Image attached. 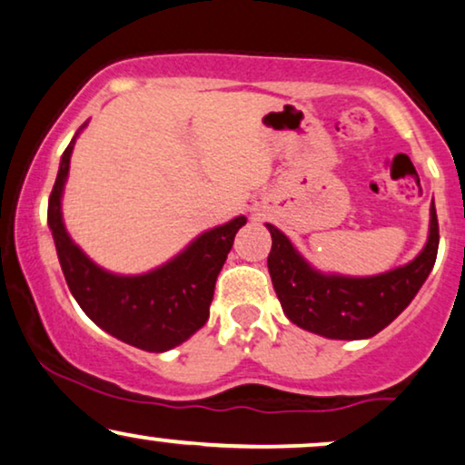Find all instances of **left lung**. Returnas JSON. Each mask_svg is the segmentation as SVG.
I'll list each match as a JSON object with an SVG mask.
<instances>
[{"label": "left lung", "instance_id": "left-lung-1", "mask_svg": "<svg viewBox=\"0 0 465 465\" xmlns=\"http://www.w3.org/2000/svg\"><path fill=\"white\" fill-rule=\"evenodd\" d=\"M272 234L267 267L286 319L297 328L334 341H364L391 325L414 300L438 256V215L429 209V234L422 250L405 265L375 276L321 272L286 234Z\"/></svg>", "mask_w": 465, "mask_h": 465}]
</instances>
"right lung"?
Listing matches in <instances>:
<instances>
[{
  "mask_svg": "<svg viewBox=\"0 0 465 465\" xmlns=\"http://www.w3.org/2000/svg\"><path fill=\"white\" fill-rule=\"evenodd\" d=\"M88 120L73 135L60 159L47 223L74 302L90 319L118 341L144 351L163 353L192 338L209 319L215 280L220 276L234 234L245 226V215L209 228L192 239L179 254L144 273L107 272L73 242L62 215V196L71 170L74 142Z\"/></svg>",
  "mask_w": 465,
  "mask_h": 465,
  "instance_id": "right-lung-1",
  "label": "right lung"
}]
</instances>
